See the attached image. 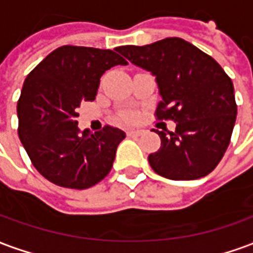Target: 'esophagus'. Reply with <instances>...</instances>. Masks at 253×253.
Here are the masks:
<instances>
[{"label":"esophagus","mask_w":253,"mask_h":253,"mask_svg":"<svg viewBox=\"0 0 253 253\" xmlns=\"http://www.w3.org/2000/svg\"><path fill=\"white\" fill-rule=\"evenodd\" d=\"M142 130H127V135L128 137H139L142 135Z\"/></svg>","instance_id":"obj_1"}]
</instances>
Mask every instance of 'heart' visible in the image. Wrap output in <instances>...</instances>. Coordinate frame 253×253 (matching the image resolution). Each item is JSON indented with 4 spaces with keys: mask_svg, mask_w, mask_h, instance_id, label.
<instances>
[{
    "mask_svg": "<svg viewBox=\"0 0 253 253\" xmlns=\"http://www.w3.org/2000/svg\"><path fill=\"white\" fill-rule=\"evenodd\" d=\"M121 118H122V121L131 122L132 119H134V115H132L131 112H122Z\"/></svg>",
    "mask_w": 253,
    "mask_h": 253,
    "instance_id": "obj_1",
    "label": "heart"
}]
</instances>
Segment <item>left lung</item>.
Instances as JSON below:
<instances>
[{
  "instance_id": "left-lung-1",
  "label": "left lung",
  "mask_w": 253,
  "mask_h": 253,
  "mask_svg": "<svg viewBox=\"0 0 253 253\" xmlns=\"http://www.w3.org/2000/svg\"><path fill=\"white\" fill-rule=\"evenodd\" d=\"M116 51L156 77L161 96L156 115L176 123L169 135L156 130L161 146L148 157L154 172L170 180L209 175L228 149L237 115L228 74L215 59L180 38L122 46Z\"/></svg>"
}]
</instances>
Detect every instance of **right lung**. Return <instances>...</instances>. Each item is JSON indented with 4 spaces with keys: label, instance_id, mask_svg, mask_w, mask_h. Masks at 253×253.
Returning <instances> with one entry per match:
<instances>
[{
    "label": "right lung",
    "instance_id": "obj_1",
    "mask_svg": "<svg viewBox=\"0 0 253 253\" xmlns=\"http://www.w3.org/2000/svg\"><path fill=\"white\" fill-rule=\"evenodd\" d=\"M116 65L127 62L112 50L62 46L25 78L19 138L38 172L54 184L85 190L110 173L125 131L111 126L81 131L76 118L81 101H93L100 77Z\"/></svg>",
    "mask_w": 253,
    "mask_h": 253
}]
</instances>
